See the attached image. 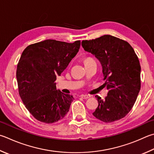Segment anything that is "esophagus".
Listing matches in <instances>:
<instances>
[{"mask_svg":"<svg viewBox=\"0 0 154 154\" xmlns=\"http://www.w3.org/2000/svg\"><path fill=\"white\" fill-rule=\"evenodd\" d=\"M81 97H82L83 99H88L89 97H90V96H88V95H82Z\"/></svg>","mask_w":154,"mask_h":154,"instance_id":"esophagus-1","label":"esophagus"}]
</instances>
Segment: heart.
Segmentation results:
<instances>
[{"instance_id":"b5f03b06","label":"heart","mask_w":154,"mask_h":154,"mask_svg":"<svg viewBox=\"0 0 154 154\" xmlns=\"http://www.w3.org/2000/svg\"><path fill=\"white\" fill-rule=\"evenodd\" d=\"M91 60H94L92 59L91 58H86V59H85V63H86V62H88V61H91Z\"/></svg>"}]
</instances>
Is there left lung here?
Returning <instances> with one entry per match:
<instances>
[{
	"mask_svg": "<svg viewBox=\"0 0 154 154\" xmlns=\"http://www.w3.org/2000/svg\"><path fill=\"white\" fill-rule=\"evenodd\" d=\"M85 51L95 55L102 66L108 96H96L98 106L93 115L104 122L121 119L132 109L141 89V66L127 41L110 35L83 40Z\"/></svg>",
	"mask_w": 154,
	"mask_h": 154,
	"instance_id": "8db88e82",
	"label": "left lung"
}]
</instances>
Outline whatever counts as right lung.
<instances>
[{
  "instance_id": "add662e5",
  "label": "right lung",
  "mask_w": 154,
  "mask_h": 154,
  "mask_svg": "<svg viewBox=\"0 0 154 154\" xmlns=\"http://www.w3.org/2000/svg\"><path fill=\"white\" fill-rule=\"evenodd\" d=\"M80 40L67 43L46 40L30 44L17 68L19 94L29 113L47 124L63 119L73 97L56 88L55 81L77 54Z\"/></svg>"
}]
</instances>
